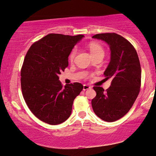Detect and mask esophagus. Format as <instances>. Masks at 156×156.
I'll return each instance as SVG.
<instances>
[{
    "instance_id": "1",
    "label": "esophagus",
    "mask_w": 156,
    "mask_h": 156,
    "mask_svg": "<svg viewBox=\"0 0 156 156\" xmlns=\"http://www.w3.org/2000/svg\"><path fill=\"white\" fill-rule=\"evenodd\" d=\"M90 88H91V87H90V86H89V85H83V90L84 91L87 90H89V89H90Z\"/></svg>"
}]
</instances>
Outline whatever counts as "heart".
<instances>
[{
  "mask_svg": "<svg viewBox=\"0 0 156 156\" xmlns=\"http://www.w3.org/2000/svg\"><path fill=\"white\" fill-rule=\"evenodd\" d=\"M89 50H90L91 55L93 57H95L96 55H104V50H103V48L101 46L100 44L95 42H91L88 46ZM76 55V49H73V50L71 51L70 53V55H69V60L73 61L74 60V58Z\"/></svg>",
  "mask_w": 156,
  "mask_h": 156,
  "instance_id": "obj_1",
  "label": "heart"
}]
</instances>
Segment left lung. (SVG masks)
Here are the masks:
<instances>
[{
  "label": "left lung",
  "mask_w": 156,
  "mask_h": 156,
  "mask_svg": "<svg viewBox=\"0 0 156 156\" xmlns=\"http://www.w3.org/2000/svg\"><path fill=\"white\" fill-rule=\"evenodd\" d=\"M92 38L104 41L110 46V62L104 76L112 79V83L105 91L101 87H94L96 96L91 105L101 119L115 122L130 110L139 94L142 73L140 60L134 46L119 34L101 33Z\"/></svg>",
  "instance_id": "left-lung-1"
}]
</instances>
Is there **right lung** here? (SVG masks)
<instances>
[{
	"label": "right lung",
	"mask_w": 156,
	"mask_h": 156,
	"mask_svg": "<svg viewBox=\"0 0 156 156\" xmlns=\"http://www.w3.org/2000/svg\"><path fill=\"white\" fill-rule=\"evenodd\" d=\"M83 37L48 34L34 42L24 58L21 71L23 98L33 115L50 125L70 117L73 101L83 89L79 83L63 87L59 80L69 65V55Z\"/></svg>",
	"instance_id": "right-lung-1"
}]
</instances>
